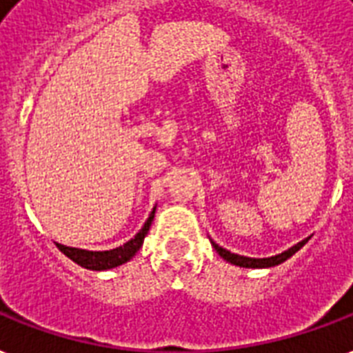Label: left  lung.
Instances as JSON below:
<instances>
[{"label":"left lung","mask_w":353,"mask_h":353,"mask_svg":"<svg viewBox=\"0 0 353 353\" xmlns=\"http://www.w3.org/2000/svg\"><path fill=\"white\" fill-rule=\"evenodd\" d=\"M307 241H310V237L304 239V241L296 243L294 247L288 248L285 252L276 254V256H270V258H247V256H239V254H234L230 252V250H226V248L219 247L215 241H212V245H214V248L217 250V254H219L221 258L226 259L228 263L237 265V267H247V269H267V267H274V265L283 263L285 259H289L293 254L299 252L300 248L304 247Z\"/></svg>","instance_id":"1"}]
</instances>
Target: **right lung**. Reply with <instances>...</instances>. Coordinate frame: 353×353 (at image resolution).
I'll return each instance as SVG.
<instances>
[{"label": "right lung", "mask_w": 353, "mask_h": 353, "mask_svg": "<svg viewBox=\"0 0 353 353\" xmlns=\"http://www.w3.org/2000/svg\"><path fill=\"white\" fill-rule=\"evenodd\" d=\"M154 212H157V206L152 208L149 219L145 221L143 228L136 234V236L127 241L123 247L112 248V250H103V252H94V250H84V248H73L65 247V245H60L57 243V247L60 248V252H64L70 259H73L75 263L84 267V269L90 270H108L114 269V267H119V265L127 263L128 259H132V256H136L141 245H143V239H145L147 232L151 228V223L154 219Z\"/></svg>", "instance_id": "right-lung-1"}]
</instances>
